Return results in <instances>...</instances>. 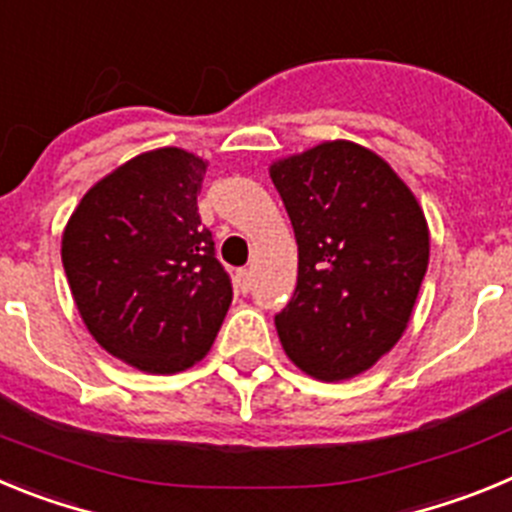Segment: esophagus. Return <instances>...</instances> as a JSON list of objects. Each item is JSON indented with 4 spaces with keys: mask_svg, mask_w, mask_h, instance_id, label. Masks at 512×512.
<instances>
[{
    "mask_svg": "<svg viewBox=\"0 0 512 512\" xmlns=\"http://www.w3.org/2000/svg\"><path fill=\"white\" fill-rule=\"evenodd\" d=\"M238 287H241L243 292H248V289H251V271L248 269L238 271Z\"/></svg>",
    "mask_w": 512,
    "mask_h": 512,
    "instance_id": "1",
    "label": "esophagus"
}]
</instances>
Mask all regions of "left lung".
<instances>
[{
  "mask_svg": "<svg viewBox=\"0 0 512 512\" xmlns=\"http://www.w3.org/2000/svg\"><path fill=\"white\" fill-rule=\"evenodd\" d=\"M269 176L297 238V287L277 315L289 361L320 382L372 369L402 338L423 284V207L382 156L325 140Z\"/></svg>",
  "mask_w": 512,
  "mask_h": 512,
  "instance_id": "1",
  "label": "left lung"
}]
</instances>
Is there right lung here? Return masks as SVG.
<instances>
[{"mask_svg":"<svg viewBox=\"0 0 512 512\" xmlns=\"http://www.w3.org/2000/svg\"><path fill=\"white\" fill-rule=\"evenodd\" d=\"M207 161L184 148L130 158L89 189L63 228L61 259L94 341L148 374L207 356L233 287L197 212Z\"/></svg>","mask_w":512,"mask_h":512,"instance_id":"add662e5","label":"right lung"}]
</instances>
